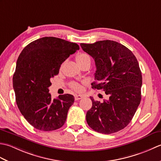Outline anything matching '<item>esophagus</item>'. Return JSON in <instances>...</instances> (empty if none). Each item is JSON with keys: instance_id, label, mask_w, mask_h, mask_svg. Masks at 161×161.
Listing matches in <instances>:
<instances>
[{"instance_id": "obj_1", "label": "esophagus", "mask_w": 161, "mask_h": 161, "mask_svg": "<svg viewBox=\"0 0 161 161\" xmlns=\"http://www.w3.org/2000/svg\"><path fill=\"white\" fill-rule=\"evenodd\" d=\"M81 98H83L82 95H75V100H81Z\"/></svg>"}]
</instances>
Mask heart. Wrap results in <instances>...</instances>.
Instances as JSON below:
<instances>
[{
  "label": "heart",
  "mask_w": 161,
  "mask_h": 161,
  "mask_svg": "<svg viewBox=\"0 0 161 161\" xmlns=\"http://www.w3.org/2000/svg\"><path fill=\"white\" fill-rule=\"evenodd\" d=\"M75 60H76L77 63L80 65V66L86 64L91 65V57L86 53H80L77 54L76 57H75ZM70 86L74 90L77 91H80L81 89H82L81 85L77 82H72L70 84Z\"/></svg>",
  "instance_id": "obj_1"
}]
</instances>
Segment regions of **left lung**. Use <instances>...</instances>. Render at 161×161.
Listing matches in <instances>:
<instances>
[{
    "instance_id": "obj_1",
    "label": "left lung",
    "mask_w": 161,
    "mask_h": 161,
    "mask_svg": "<svg viewBox=\"0 0 161 161\" xmlns=\"http://www.w3.org/2000/svg\"><path fill=\"white\" fill-rule=\"evenodd\" d=\"M81 48L93 58L96 65L92 88L102 89L107 100L95 101L86 113V122L94 131L110 134L127 126L141 100L142 74L137 59L131 50L114 41L81 43Z\"/></svg>"
}]
</instances>
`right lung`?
<instances>
[{"mask_svg":"<svg viewBox=\"0 0 161 161\" xmlns=\"http://www.w3.org/2000/svg\"><path fill=\"white\" fill-rule=\"evenodd\" d=\"M80 49L75 43L46 36L29 43L17 59L13 76L16 104L30 125L41 131L59 129L74 103L70 94L52 99L50 80L58 75L61 64Z\"/></svg>","mask_w":161,"mask_h":161,"instance_id":"1","label":"right lung"}]
</instances>
